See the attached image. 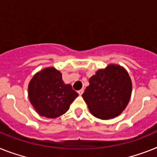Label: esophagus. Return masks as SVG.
<instances>
[{"instance_id":"34e87169","label":"esophagus","mask_w":157,"mask_h":157,"mask_svg":"<svg viewBox=\"0 0 157 157\" xmlns=\"http://www.w3.org/2000/svg\"><path fill=\"white\" fill-rule=\"evenodd\" d=\"M77 93H78V94L81 96V95H82L83 93H84V89H80L79 91H77Z\"/></svg>"}]
</instances>
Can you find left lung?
Returning a JSON list of instances; mask_svg holds the SVG:
<instances>
[{
  "label": "left lung",
  "instance_id": "left-lung-1",
  "mask_svg": "<svg viewBox=\"0 0 157 157\" xmlns=\"http://www.w3.org/2000/svg\"><path fill=\"white\" fill-rule=\"evenodd\" d=\"M82 97L91 114L101 120L117 117L127 107L132 84L129 74L120 64H109L89 79Z\"/></svg>",
  "mask_w": 157,
  "mask_h": 157
}]
</instances>
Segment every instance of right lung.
I'll return each instance as SVG.
<instances>
[{"mask_svg":"<svg viewBox=\"0 0 157 157\" xmlns=\"http://www.w3.org/2000/svg\"><path fill=\"white\" fill-rule=\"evenodd\" d=\"M29 99L36 113L46 118H56L66 113L78 93L62 80V73L53 67L39 71L28 86Z\"/></svg>","mask_w":157,"mask_h":157,"instance_id":"1","label":"right lung"}]
</instances>
